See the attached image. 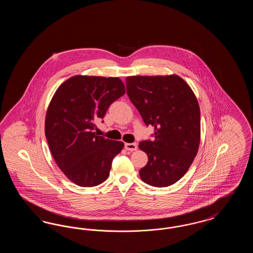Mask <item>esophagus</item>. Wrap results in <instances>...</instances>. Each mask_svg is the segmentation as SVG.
<instances>
[{"label":"esophagus","mask_w":253,"mask_h":253,"mask_svg":"<svg viewBox=\"0 0 253 253\" xmlns=\"http://www.w3.org/2000/svg\"><path fill=\"white\" fill-rule=\"evenodd\" d=\"M125 149L127 151H135L137 149V144L136 143H126Z\"/></svg>","instance_id":"1"}]
</instances>
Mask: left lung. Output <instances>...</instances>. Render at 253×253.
<instances>
[{
    "instance_id": "obj_1",
    "label": "left lung",
    "mask_w": 253,
    "mask_h": 253,
    "mask_svg": "<svg viewBox=\"0 0 253 253\" xmlns=\"http://www.w3.org/2000/svg\"><path fill=\"white\" fill-rule=\"evenodd\" d=\"M126 88L145 124L155 127V139L139 143L149 159L140 178L154 187L170 186L187 172L199 148L198 101L176 75L128 77Z\"/></svg>"
}]
</instances>
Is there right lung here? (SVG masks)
<instances>
[{
  "label": "right lung",
  "mask_w": 253,
  "mask_h": 253,
  "mask_svg": "<svg viewBox=\"0 0 253 253\" xmlns=\"http://www.w3.org/2000/svg\"><path fill=\"white\" fill-rule=\"evenodd\" d=\"M124 94L119 78L75 76L53 96L45 136L59 168L76 185L94 187L108 178L112 161L124 144L96 135L95 121L103 119L109 106Z\"/></svg>",
  "instance_id": "obj_1"
}]
</instances>
